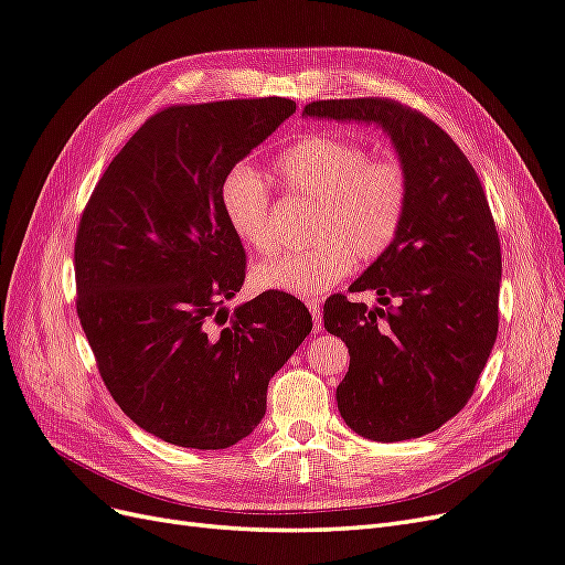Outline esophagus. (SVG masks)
<instances>
[{"mask_svg": "<svg viewBox=\"0 0 565 565\" xmlns=\"http://www.w3.org/2000/svg\"><path fill=\"white\" fill-rule=\"evenodd\" d=\"M306 309L311 311L313 316V332H320L322 330V313H320V299L318 297H311L306 299Z\"/></svg>", "mask_w": 565, "mask_h": 565, "instance_id": "obj_1", "label": "esophagus"}]
</instances>
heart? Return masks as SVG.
Listing matches in <instances>:
<instances>
[{"instance_id": "1", "label": "heart", "mask_w": 565, "mask_h": 565, "mask_svg": "<svg viewBox=\"0 0 565 565\" xmlns=\"http://www.w3.org/2000/svg\"><path fill=\"white\" fill-rule=\"evenodd\" d=\"M273 172L282 191L316 204L306 252L256 264L259 289L316 297L344 280L361 262H377L396 245L413 200L407 167L396 158H372L365 143L339 134H309L278 152ZM231 231L256 252L276 249L270 233V191L247 164H235L218 188Z\"/></svg>"}]
</instances>
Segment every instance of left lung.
<instances>
[{"label": "left lung", "mask_w": 565, "mask_h": 565, "mask_svg": "<svg viewBox=\"0 0 565 565\" xmlns=\"http://www.w3.org/2000/svg\"><path fill=\"white\" fill-rule=\"evenodd\" d=\"M303 113L382 125L413 181L396 245L349 287L377 292L382 309L324 301V328L351 355L339 413L372 440L431 434L467 405L498 339L502 249L481 179L434 119L396 98L313 100Z\"/></svg>", "instance_id": "8db88e82"}]
</instances>
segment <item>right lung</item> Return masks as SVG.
<instances>
[{"instance_id": "add662e5", "label": "right lung", "mask_w": 565, "mask_h": 565, "mask_svg": "<svg viewBox=\"0 0 565 565\" xmlns=\"http://www.w3.org/2000/svg\"><path fill=\"white\" fill-rule=\"evenodd\" d=\"M297 110L289 98L179 104L117 152L79 216L77 316L122 413L172 446L231 448L266 413V388L311 332L270 289L226 316L247 256L221 212L228 169Z\"/></svg>"}]
</instances>
